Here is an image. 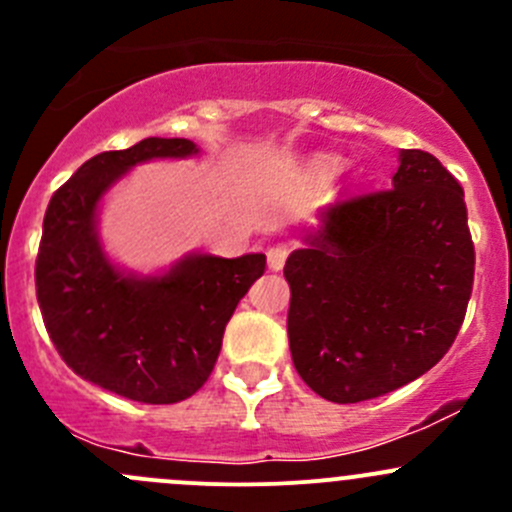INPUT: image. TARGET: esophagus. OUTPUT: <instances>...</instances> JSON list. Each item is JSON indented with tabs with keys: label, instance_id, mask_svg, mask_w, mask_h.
Here are the masks:
<instances>
[{
	"label": "esophagus",
	"instance_id": "1",
	"mask_svg": "<svg viewBox=\"0 0 512 512\" xmlns=\"http://www.w3.org/2000/svg\"><path fill=\"white\" fill-rule=\"evenodd\" d=\"M287 255H289L287 245H272L270 250H267V267H270L272 272H280L282 267H285Z\"/></svg>",
	"mask_w": 512,
	"mask_h": 512
}]
</instances>
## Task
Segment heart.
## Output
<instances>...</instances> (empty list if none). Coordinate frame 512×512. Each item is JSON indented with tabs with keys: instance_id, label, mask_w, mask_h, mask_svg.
<instances>
[{
	"instance_id": "heart-1",
	"label": "heart",
	"mask_w": 512,
	"mask_h": 512,
	"mask_svg": "<svg viewBox=\"0 0 512 512\" xmlns=\"http://www.w3.org/2000/svg\"><path fill=\"white\" fill-rule=\"evenodd\" d=\"M337 168H339L337 160H322V163H319V173H324V175L334 173V170H337Z\"/></svg>"
}]
</instances>
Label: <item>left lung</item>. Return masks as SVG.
<instances>
[{
  "label": "left lung",
  "instance_id": "obj_1",
  "mask_svg": "<svg viewBox=\"0 0 512 512\" xmlns=\"http://www.w3.org/2000/svg\"><path fill=\"white\" fill-rule=\"evenodd\" d=\"M391 190L327 205L287 257L289 352L334 404L376 399L451 349L473 289L463 188L423 151H401Z\"/></svg>",
  "mask_w": 512,
  "mask_h": 512
}]
</instances>
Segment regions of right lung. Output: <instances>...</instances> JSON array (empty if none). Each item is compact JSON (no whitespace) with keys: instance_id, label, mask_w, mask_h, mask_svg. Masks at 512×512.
<instances>
[{"instance_id":"1","label":"right lung","mask_w":512,"mask_h":512,"mask_svg":"<svg viewBox=\"0 0 512 512\" xmlns=\"http://www.w3.org/2000/svg\"><path fill=\"white\" fill-rule=\"evenodd\" d=\"M188 138H143L86 160L54 193L36 257L46 332L81 379L141 404H175L208 381L237 302L265 272V255L188 252L168 270L138 275L98 237L101 200L148 160L193 158Z\"/></svg>"}]
</instances>
